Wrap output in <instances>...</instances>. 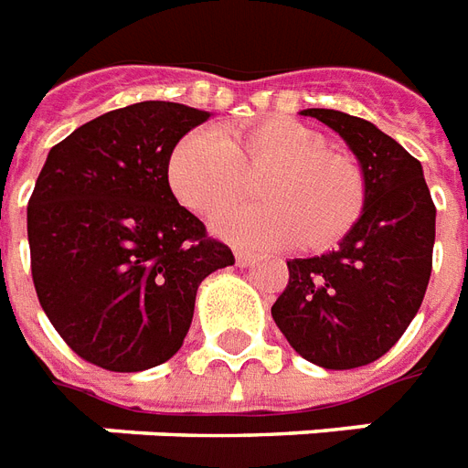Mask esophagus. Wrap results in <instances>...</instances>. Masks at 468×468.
<instances>
[{
	"label": "esophagus",
	"mask_w": 468,
	"mask_h": 468,
	"mask_svg": "<svg viewBox=\"0 0 468 468\" xmlns=\"http://www.w3.org/2000/svg\"><path fill=\"white\" fill-rule=\"evenodd\" d=\"M255 260H258V255H255V252H245V250H235V262H238V265H240V267L252 265Z\"/></svg>",
	"instance_id": "esophagus-1"
}]
</instances>
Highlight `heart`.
<instances>
[{
  "instance_id": "obj_1",
  "label": "heart",
  "mask_w": 468,
  "mask_h": 468,
  "mask_svg": "<svg viewBox=\"0 0 468 468\" xmlns=\"http://www.w3.org/2000/svg\"><path fill=\"white\" fill-rule=\"evenodd\" d=\"M265 174L260 206L220 216L216 230L245 248L299 242L324 250L348 235L363 213L366 184L358 166L326 149L321 134L287 117L245 130L191 132L166 162L174 198L213 218L245 194V176Z\"/></svg>"
}]
</instances>
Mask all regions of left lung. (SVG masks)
Wrapping results in <instances>:
<instances>
[{"mask_svg": "<svg viewBox=\"0 0 468 468\" xmlns=\"http://www.w3.org/2000/svg\"><path fill=\"white\" fill-rule=\"evenodd\" d=\"M351 147L366 206L336 250L290 260L272 319L294 351L321 368H361L400 341L432 274L434 208L422 164L376 124L338 110H302Z\"/></svg>", "mask_w": 468, "mask_h": 468, "instance_id": "left-lung-1", "label": "left lung"}]
</instances>
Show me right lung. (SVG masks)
Segmentation results:
<instances>
[{
    "label": "right lung",
    "mask_w": 468,
    "mask_h": 468,
    "mask_svg": "<svg viewBox=\"0 0 468 468\" xmlns=\"http://www.w3.org/2000/svg\"><path fill=\"white\" fill-rule=\"evenodd\" d=\"M208 117L164 100L120 107L58 142L36 178L27 208L36 294L70 351L98 368L169 361L198 284L235 262L166 181L174 147Z\"/></svg>",
    "instance_id": "right-lung-1"
}]
</instances>
